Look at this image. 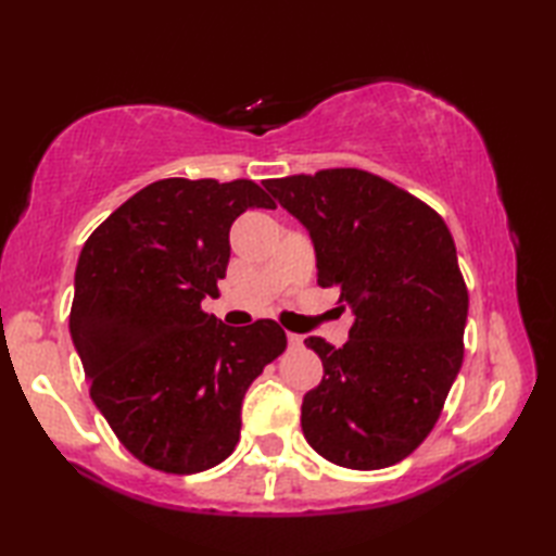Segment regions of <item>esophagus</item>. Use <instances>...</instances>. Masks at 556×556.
Returning <instances> with one entry per match:
<instances>
[{
    "instance_id": "esophagus-1",
    "label": "esophagus",
    "mask_w": 556,
    "mask_h": 556,
    "mask_svg": "<svg viewBox=\"0 0 556 556\" xmlns=\"http://www.w3.org/2000/svg\"><path fill=\"white\" fill-rule=\"evenodd\" d=\"M287 339H289V346H301V344H303V337H301V334H293V332H289V334H287Z\"/></svg>"
}]
</instances>
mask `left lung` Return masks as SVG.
I'll return each mask as SVG.
<instances>
[{
    "label": "left lung",
    "instance_id": "8db88e82",
    "mask_svg": "<svg viewBox=\"0 0 556 556\" xmlns=\"http://www.w3.org/2000/svg\"><path fill=\"white\" fill-rule=\"evenodd\" d=\"M311 233L317 285L353 311L341 349L305 346L323 382L303 396L301 428L337 466L399 464L440 418L464 363L468 291L444 219L404 188L363 169L263 181Z\"/></svg>",
    "mask_w": 556,
    "mask_h": 556
}]
</instances>
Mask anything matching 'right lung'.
Listing matches in <instances>:
<instances>
[{
	"label": "right lung",
	"instance_id": "add662e5",
	"mask_svg": "<svg viewBox=\"0 0 556 556\" xmlns=\"http://www.w3.org/2000/svg\"><path fill=\"white\" fill-rule=\"evenodd\" d=\"M277 207L255 181L162 179L90 233L68 329L90 396L146 466L191 476L241 434L245 389L287 349L275 320L229 327L200 303L227 275L233 219Z\"/></svg>",
	"mask_w": 556,
	"mask_h": 556
}]
</instances>
